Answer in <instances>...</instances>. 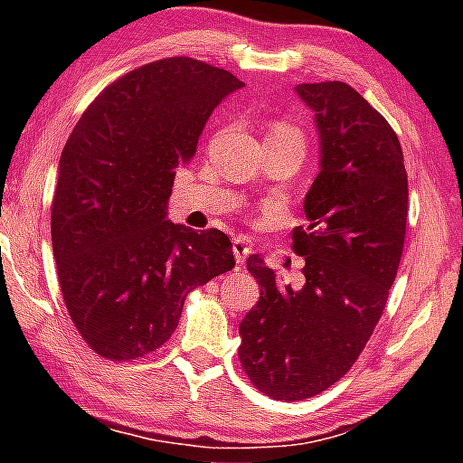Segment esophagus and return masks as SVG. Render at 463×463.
Wrapping results in <instances>:
<instances>
[{"label":"esophagus","mask_w":463,"mask_h":463,"mask_svg":"<svg viewBox=\"0 0 463 463\" xmlns=\"http://www.w3.org/2000/svg\"><path fill=\"white\" fill-rule=\"evenodd\" d=\"M249 255H250L249 240H246V238H236V240H233V257H236V263L242 265Z\"/></svg>","instance_id":"obj_1"}]
</instances>
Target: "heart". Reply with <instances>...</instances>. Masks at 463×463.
<instances>
[{"mask_svg":"<svg viewBox=\"0 0 463 463\" xmlns=\"http://www.w3.org/2000/svg\"><path fill=\"white\" fill-rule=\"evenodd\" d=\"M269 138H295V141H303V135L290 122H276L269 130Z\"/></svg>","mask_w":463,"mask_h":463,"instance_id":"b5f03b06","label":"heart"}]
</instances>
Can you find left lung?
Here are the masks:
<instances>
[{"label": "left lung", "instance_id": "obj_1", "mask_svg": "<svg viewBox=\"0 0 463 463\" xmlns=\"http://www.w3.org/2000/svg\"><path fill=\"white\" fill-rule=\"evenodd\" d=\"M316 111L320 173L293 230L303 287H280L259 255L246 259L261 297L240 322L238 358L274 401H303L337 383L363 354L401 265L409 183L396 132L344 81L301 84Z\"/></svg>", "mask_w": 463, "mask_h": 463}]
</instances>
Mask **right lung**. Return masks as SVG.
Wrapping results in <instances>:
<instances>
[{"label":"right lung","mask_w":463,"mask_h":463,"mask_svg":"<svg viewBox=\"0 0 463 463\" xmlns=\"http://www.w3.org/2000/svg\"><path fill=\"white\" fill-rule=\"evenodd\" d=\"M242 86L189 56L154 61L107 86L69 135L52 250L73 326L100 358L130 363L156 352L187 295L236 265L223 232L170 223L166 204L213 109Z\"/></svg>","instance_id":"1"}]
</instances>
